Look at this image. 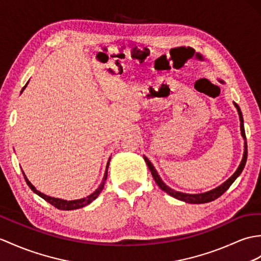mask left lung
<instances>
[{
  "mask_svg": "<svg viewBox=\"0 0 261 261\" xmlns=\"http://www.w3.org/2000/svg\"><path fill=\"white\" fill-rule=\"evenodd\" d=\"M220 82H222V81H220ZM222 83H223V82H222ZM234 106H236V108H237L238 113H239L241 135H242V137H244V139L246 140V133H245V128H244V119H242V113H241L240 108H239V106L237 105V103H234ZM144 160H145V162H147V165H148V167H149V169H150L151 174H152V177H153V179H154V181H155V184L158 185L163 191H166L167 193H169V195L172 196L173 198L179 199V200H181V201H185V202H188V203H205V202L214 201V200H216L217 198H219L220 196H222L223 193H225V192L229 189V187L232 185L233 181L239 177L240 173L242 172V170H244L245 165H246V161H247V141H245V153H244V158H242L240 166H239L238 169H237V171H236V172L231 175V177H230V178L226 181L225 184H222L221 186L216 188V189H214V190L208 191V192H204V193H199V195H188V193H182V192H178V191L172 190L171 188H169L168 186H166L165 184L162 182V180L160 179L158 173H156L155 169L153 168L152 165H151V162H150L147 158H145V156H144Z\"/></svg>",
  "mask_w": 261,
  "mask_h": 261,
  "instance_id": "obj_1",
  "label": "left lung"
}]
</instances>
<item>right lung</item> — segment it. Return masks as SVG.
I'll use <instances>...</instances> for the list:
<instances>
[{
  "instance_id": "obj_1",
  "label": "right lung",
  "mask_w": 261,
  "mask_h": 261,
  "mask_svg": "<svg viewBox=\"0 0 261 261\" xmlns=\"http://www.w3.org/2000/svg\"><path fill=\"white\" fill-rule=\"evenodd\" d=\"M28 84V83H27ZM25 87L27 86H24V88L22 89V91L25 89ZM109 162H110V160H109ZM109 162H108V165H107V168H106V173H105V177H103V181H102V184L100 185V187L98 188V189H96L92 195H90L89 197H87V198H83V199H79V200H71V201H66V200H62V199H58V198H52V197H48V196H46V195H44V193H42V192H40V191H38L35 189V188L33 187V185L30 182V181L28 180V178L25 177V174H24V172H23V175H24V179H25V181H27V184H28V186L31 188V190H33V192H35L36 195L38 196H40L41 198H43L45 201H47L48 203L50 204H52L53 207H56V208H58V209H60V210H73V209H79V208H83L84 205H87V204H89V203H91L93 201V200L98 197L99 195H100V192L102 191V189H103V187H105V182H106V180H107V177H108V168H109Z\"/></svg>"
}]
</instances>
